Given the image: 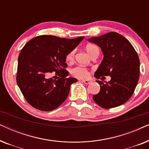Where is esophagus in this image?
<instances>
[{
    "label": "esophagus",
    "mask_w": 149,
    "mask_h": 149,
    "mask_svg": "<svg viewBox=\"0 0 149 149\" xmlns=\"http://www.w3.org/2000/svg\"><path fill=\"white\" fill-rule=\"evenodd\" d=\"M82 81L85 83V84H86V85L90 84V83H91V81H89V80H82Z\"/></svg>",
    "instance_id": "obj_1"
}]
</instances>
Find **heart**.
Returning a JSON list of instances; mask_svg holds the SVG:
<instances>
[{"instance_id":"heart-1","label":"heart","mask_w":149,"mask_h":149,"mask_svg":"<svg viewBox=\"0 0 149 149\" xmlns=\"http://www.w3.org/2000/svg\"><path fill=\"white\" fill-rule=\"evenodd\" d=\"M85 49H86L87 52L88 53V54L90 56V55L92 54L93 52H94L95 50L98 49V47H97V45H95L94 44L89 43L87 44L86 47H85ZM75 51L72 50L71 51L70 53H68L66 56V60L72 61L74 58ZM71 73L72 74L74 75V77H79V78H86V77L88 76V71L84 67L82 66H76L74 68L71 69Z\"/></svg>"}]
</instances>
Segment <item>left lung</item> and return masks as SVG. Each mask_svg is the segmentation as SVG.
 Instances as JSON below:
<instances>
[{"label": "left lung", "mask_w": 149, "mask_h": 149, "mask_svg": "<svg viewBox=\"0 0 149 149\" xmlns=\"http://www.w3.org/2000/svg\"><path fill=\"white\" fill-rule=\"evenodd\" d=\"M88 41L99 46L104 56L95 77H111L109 82L96 81L100 91L93 95V100L104 109L123 104L131 97L138 84L140 60L137 53L127 38L115 32L91 37Z\"/></svg>", "instance_id": "1"}]
</instances>
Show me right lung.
<instances>
[{
    "label": "right lung",
    "instance_id": "right-lung-1",
    "mask_svg": "<svg viewBox=\"0 0 149 149\" xmlns=\"http://www.w3.org/2000/svg\"><path fill=\"white\" fill-rule=\"evenodd\" d=\"M84 36L73 39L42 35L32 38L18 57L17 83L26 100L36 109L51 111L68 97L71 85L77 79L66 78V56L82 41ZM56 72L61 78H49Z\"/></svg>",
    "mask_w": 149,
    "mask_h": 149
}]
</instances>
